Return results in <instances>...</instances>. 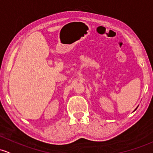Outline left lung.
<instances>
[{"instance_id": "1", "label": "left lung", "mask_w": 153, "mask_h": 153, "mask_svg": "<svg viewBox=\"0 0 153 153\" xmlns=\"http://www.w3.org/2000/svg\"><path fill=\"white\" fill-rule=\"evenodd\" d=\"M137 108H138V107H137ZM137 108H136V109H135V110H134V111H136V109H137Z\"/></svg>"}]
</instances>
